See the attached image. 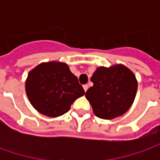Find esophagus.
<instances>
[{"label": "esophagus", "instance_id": "esophagus-1", "mask_svg": "<svg viewBox=\"0 0 160 160\" xmlns=\"http://www.w3.org/2000/svg\"><path fill=\"white\" fill-rule=\"evenodd\" d=\"M88 85H84L83 86V88H84V90H85V92H87V90H88Z\"/></svg>", "mask_w": 160, "mask_h": 160}]
</instances>
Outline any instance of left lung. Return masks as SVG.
Wrapping results in <instances>:
<instances>
[{"mask_svg": "<svg viewBox=\"0 0 160 160\" xmlns=\"http://www.w3.org/2000/svg\"><path fill=\"white\" fill-rule=\"evenodd\" d=\"M93 86L86 92L94 114L102 119H113L127 112L137 91V80L123 65L100 67L91 78Z\"/></svg>", "mask_w": 160, "mask_h": 160, "instance_id": "left-lung-1", "label": "left lung"}]
</instances>
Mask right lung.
I'll return each instance as SVG.
<instances>
[{
    "mask_svg": "<svg viewBox=\"0 0 160 160\" xmlns=\"http://www.w3.org/2000/svg\"><path fill=\"white\" fill-rule=\"evenodd\" d=\"M26 91L37 111L56 118L70 110L71 104L85 94L82 86L66 63H41L28 74Z\"/></svg>",
    "mask_w": 160,
    "mask_h": 160,
    "instance_id": "1",
    "label": "right lung"
}]
</instances>
